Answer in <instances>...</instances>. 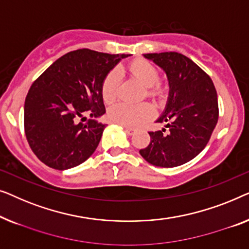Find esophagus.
Listing matches in <instances>:
<instances>
[{
  "label": "esophagus",
  "instance_id": "1",
  "mask_svg": "<svg viewBox=\"0 0 249 249\" xmlns=\"http://www.w3.org/2000/svg\"><path fill=\"white\" fill-rule=\"evenodd\" d=\"M123 128L125 129V132L127 133V134H129V135L133 134V133L135 132V129H134V128H133V127H128V126H125V125L123 126Z\"/></svg>",
  "mask_w": 249,
  "mask_h": 249
}]
</instances>
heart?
Returning a JSON list of instances; mask_svg holds the SVG:
<instances>
[{"label": "heart", "mask_w": 249, "mask_h": 249, "mask_svg": "<svg viewBox=\"0 0 249 249\" xmlns=\"http://www.w3.org/2000/svg\"><path fill=\"white\" fill-rule=\"evenodd\" d=\"M129 72L140 82L146 87V94L152 98H161L164 93L163 87L158 83L160 73L152 63L146 59L138 58L129 63ZM121 73L118 70L110 71L105 78L101 87V92L105 101L113 103L117 98ZM155 114V109L149 103L127 104L116 103L108 109V118L114 123L125 126H138L144 123Z\"/></svg>", "instance_id": "b5f03b06"}]
</instances>
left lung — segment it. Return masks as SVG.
Segmentation results:
<instances>
[{"instance_id":"8db88e82","label":"left lung","mask_w":249,"mask_h":249,"mask_svg":"<svg viewBox=\"0 0 249 249\" xmlns=\"http://www.w3.org/2000/svg\"><path fill=\"white\" fill-rule=\"evenodd\" d=\"M166 72L169 97L157 120L168 133L149 132L150 144L140 155L157 167L173 168L194 159L208 144L219 118L218 96L212 80L191 58L176 52L144 54Z\"/></svg>"}]
</instances>
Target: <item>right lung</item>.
<instances>
[{
    "instance_id": "right-lung-1",
    "label": "right lung",
    "mask_w": 249,
    "mask_h": 249,
    "mask_svg": "<svg viewBox=\"0 0 249 249\" xmlns=\"http://www.w3.org/2000/svg\"><path fill=\"white\" fill-rule=\"evenodd\" d=\"M125 54H106L88 48L63 55L33 85L24 101V132L37 158L57 170L76 167L99 144L106 125L91 119L106 113L101 87Z\"/></svg>"
}]
</instances>
